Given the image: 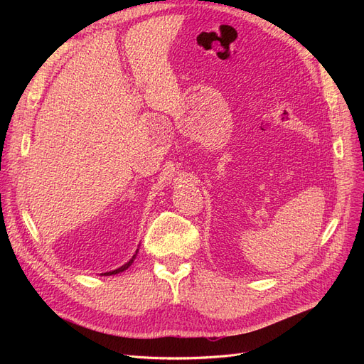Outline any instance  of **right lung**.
I'll return each instance as SVG.
<instances>
[{
	"label": "right lung",
	"mask_w": 364,
	"mask_h": 364,
	"mask_svg": "<svg viewBox=\"0 0 364 364\" xmlns=\"http://www.w3.org/2000/svg\"><path fill=\"white\" fill-rule=\"evenodd\" d=\"M136 253H138V250L135 252V255L130 258V261H127L124 266H121L119 269H117V270H112V272H106V273H102V274H105V277H111V274H117V273H121V272H124V270H127L130 266H132V262L135 261V258H136Z\"/></svg>",
	"instance_id": "right-lung-1"
}]
</instances>
